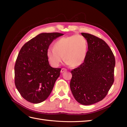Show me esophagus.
Returning a JSON list of instances; mask_svg holds the SVG:
<instances>
[{
	"label": "esophagus",
	"mask_w": 127,
	"mask_h": 127,
	"mask_svg": "<svg viewBox=\"0 0 127 127\" xmlns=\"http://www.w3.org/2000/svg\"><path fill=\"white\" fill-rule=\"evenodd\" d=\"M67 71V70H66V69H65V68H62V69H61V72H62V73H63V72H65V71Z\"/></svg>",
	"instance_id": "1"
}]
</instances>
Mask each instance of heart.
Wrapping results in <instances>:
<instances>
[{"label":"heart","mask_w":127,"mask_h":127,"mask_svg":"<svg viewBox=\"0 0 127 127\" xmlns=\"http://www.w3.org/2000/svg\"><path fill=\"white\" fill-rule=\"evenodd\" d=\"M87 52V43L85 37L74 35L57 40L54 43L53 48L48 49L47 56L50 64L54 66L60 64L64 56L68 65L76 67L83 63Z\"/></svg>","instance_id":"b5f03b06"}]
</instances>
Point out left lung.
Segmentation results:
<instances>
[{
	"label": "left lung",
	"mask_w": 127,
	"mask_h": 127,
	"mask_svg": "<svg viewBox=\"0 0 127 127\" xmlns=\"http://www.w3.org/2000/svg\"><path fill=\"white\" fill-rule=\"evenodd\" d=\"M87 40L88 51L83 63L71 71V92L81 104L89 105L102 100L114 82L115 58L103 40L81 33Z\"/></svg>",
	"instance_id": "left-lung-1"
}]
</instances>
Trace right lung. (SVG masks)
Returning <instances> with one entry per match:
<instances>
[{
	"mask_svg": "<svg viewBox=\"0 0 127 127\" xmlns=\"http://www.w3.org/2000/svg\"><path fill=\"white\" fill-rule=\"evenodd\" d=\"M59 33L37 35L24 45L15 65V83L23 98L32 103L44 101L50 95L61 68H53L48 62L47 51Z\"/></svg>",
	"mask_w": 127,
	"mask_h": 127,
	"instance_id": "add662e5",
	"label": "right lung"
}]
</instances>
